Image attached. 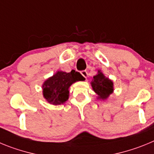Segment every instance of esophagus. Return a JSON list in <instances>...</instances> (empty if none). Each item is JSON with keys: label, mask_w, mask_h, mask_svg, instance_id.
<instances>
[{"label": "esophagus", "mask_w": 154, "mask_h": 154, "mask_svg": "<svg viewBox=\"0 0 154 154\" xmlns=\"http://www.w3.org/2000/svg\"><path fill=\"white\" fill-rule=\"evenodd\" d=\"M81 74L82 75H83L85 79H87V77H88V72H87V71H85V70L82 71Z\"/></svg>", "instance_id": "obj_1"}]
</instances>
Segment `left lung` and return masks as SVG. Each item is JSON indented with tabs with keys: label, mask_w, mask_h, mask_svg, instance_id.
<instances>
[{
	"label": "left lung",
	"mask_w": 154,
	"mask_h": 154,
	"mask_svg": "<svg viewBox=\"0 0 154 154\" xmlns=\"http://www.w3.org/2000/svg\"><path fill=\"white\" fill-rule=\"evenodd\" d=\"M91 86L96 94V98L99 100H106L114 91L113 82L106 77L101 70H98V73L93 76Z\"/></svg>",
	"instance_id": "1"
}]
</instances>
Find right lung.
Masks as SVG:
<instances>
[{
    "label": "right lung",
    "mask_w": 154,
    "mask_h": 154,
    "mask_svg": "<svg viewBox=\"0 0 154 154\" xmlns=\"http://www.w3.org/2000/svg\"><path fill=\"white\" fill-rule=\"evenodd\" d=\"M84 80L83 76L75 70L71 72L57 71L42 84L43 97L51 105L63 104L69 99V87L76 82Z\"/></svg>",
    "instance_id": "right-lung-1"
}]
</instances>
